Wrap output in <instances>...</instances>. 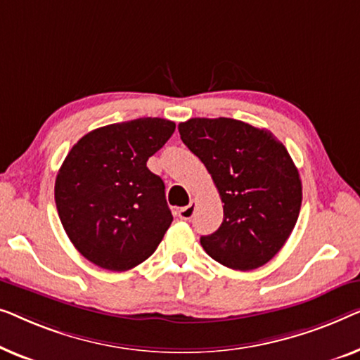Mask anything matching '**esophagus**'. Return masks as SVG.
<instances>
[{"mask_svg": "<svg viewBox=\"0 0 360 360\" xmlns=\"http://www.w3.org/2000/svg\"><path fill=\"white\" fill-rule=\"evenodd\" d=\"M194 212H195V200H191L189 205L182 207V209L178 210V215L181 220H191L192 217H194Z\"/></svg>", "mask_w": 360, "mask_h": 360, "instance_id": "obj_1", "label": "esophagus"}]
</instances>
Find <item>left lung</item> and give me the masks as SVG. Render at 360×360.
Segmentation results:
<instances>
[{
    "label": "left lung",
    "instance_id": "1",
    "mask_svg": "<svg viewBox=\"0 0 360 360\" xmlns=\"http://www.w3.org/2000/svg\"><path fill=\"white\" fill-rule=\"evenodd\" d=\"M178 129L224 202V221L200 238L202 248L230 269L264 266L285 245L300 214L302 181L287 148L269 130L229 117H195Z\"/></svg>",
    "mask_w": 360,
    "mask_h": 360
}]
</instances>
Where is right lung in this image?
I'll return each mask as SVG.
<instances>
[{
  "instance_id": "1",
  "label": "right lung",
  "mask_w": 360,
  "mask_h": 360,
  "mask_svg": "<svg viewBox=\"0 0 360 360\" xmlns=\"http://www.w3.org/2000/svg\"><path fill=\"white\" fill-rule=\"evenodd\" d=\"M176 124L143 117L96 129L70 150L55 204L73 246L93 264L129 271L153 255L173 215L165 182L146 168Z\"/></svg>"
}]
</instances>
